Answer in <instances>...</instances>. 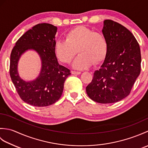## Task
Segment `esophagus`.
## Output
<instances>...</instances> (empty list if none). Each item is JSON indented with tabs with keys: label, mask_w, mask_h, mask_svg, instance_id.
<instances>
[{
	"label": "esophagus",
	"mask_w": 148,
	"mask_h": 148,
	"mask_svg": "<svg viewBox=\"0 0 148 148\" xmlns=\"http://www.w3.org/2000/svg\"><path fill=\"white\" fill-rule=\"evenodd\" d=\"M71 73L72 74H80L81 72L80 71H72Z\"/></svg>",
	"instance_id": "obj_1"
}]
</instances>
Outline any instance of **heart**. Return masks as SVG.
Masks as SVG:
<instances>
[{
	"label": "heart",
	"instance_id": "1",
	"mask_svg": "<svg viewBox=\"0 0 148 148\" xmlns=\"http://www.w3.org/2000/svg\"><path fill=\"white\" fill-rule=\"evenodd\" d=\"M65 39L56 40L54 47L55 55L62 62L70 63L77 51L79 55L72 64L74 68L86 69L93 64L99 65L104 60L108 43L101 32L79 26L69 31Z\"/></svg>",
	"mask_w": 148,
	"mask_h": 148
}]
</instances>
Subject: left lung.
I'll return each mask as SVG.
<instances>
[{"mask_svg":"<svg viewBox=\"0 0 148 148\" xmlns=\"http://www.w3.org/2000/svg\"><path fill=\"white\" fill-rule=\"evenodd\" d=\"M102 33L108 43V52L86 91L96 102L115 103L129 95L140 74V49L130 31L117 22L106 20Z\"/></svg>","mask_w":148,"mask_h":148,"instance_id":"1","label":"left lung"}]
</instances>
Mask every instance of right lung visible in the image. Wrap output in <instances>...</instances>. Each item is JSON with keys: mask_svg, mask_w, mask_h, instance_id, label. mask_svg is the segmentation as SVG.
Listing matches in <instances>:
<instances>
[{"mask_svg": "<svg viewBox=\"0 0 148 148\" xmlns=\"http://www.w3.org/2000/svg\"><path fill=\"white\" fill-rule=\"evenodd\" d=\"M57 27L49 23H39L25 33L12 49L9 74L21 100L36 107L48 106L60 98L65 79L70 70L59 65L54 47ZM32 49L40 55L42 69L36 80L27 82L18 76L17 65L22 53Z\"/></svg>", "mask_w": 148, "mask_h": 148, "instance_id": "right-lung-1", "label": "right lung"}]
</instances>
